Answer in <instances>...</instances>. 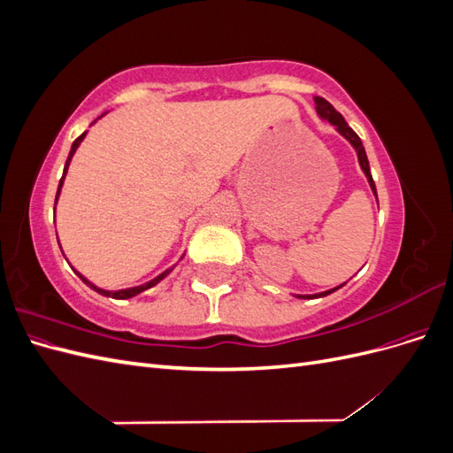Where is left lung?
Here are the masks:
<instances>
[{"mask_svg": "<svg viewBox=\"0 0 453 453\" xmlns=\"http://www.w3.org/2000/svg\"><path fill=\"white\" fill-rule=\"evenodd\" d=\"M315 109H318V113H319V117L321 119H325V120H328L331 122V125H334L336 127V130L344 135V138L355 147V150H357V157H359V164H361V168H363V172H365V175L368 177V183H370V187H372V190H374V195H376V185H374V180H372V173H370V166H368V158H366V153H365V147H363V142H361V138L357 134H355L349 127H348V122L344 120V117H342L336 109L328 104L325 98H319V96H315ZM342 287V285H340ZM340 287H334V289H328V291H325V293H319V295H308V296H300V298H319V296H326V295H331V293H334L336 289H340Z\"/></svg>", "mask_w": 453, "mask_h": 453, "instance_id": "1", "label": "left lung"}]
</instances>
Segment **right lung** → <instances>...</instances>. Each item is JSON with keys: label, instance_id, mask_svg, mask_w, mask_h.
Instances as JSON below:
<instances>
[{"label": "right lung", "instance_id": "obj_1", "mask_svg": "<svg viewBox=\"0 0 453 453\" xmlns=\"http://www.w3.org/2000/svg\"><path fill=\"white\" fill-rule=\"evenodd\" d=\"M87 135V132H83L79 135V138L72 143V150H70V157H67V160H65V166H64V173H62V180H60V185H58V190H57V200H58V195H60V187H62V183H64V177H65V172H67V166H70V160H72V157H73V153H75V149L79 147V143L83 142V138ZM170 270H166L164 273H160L158 278H155V280H150L149 283H145V285H140V287H132V289H122V291H104V289H100V287H96L94 283H90L87 278H83L81 276V273L77 272V276L83 280L90 289H94L96 293H100V295H104V296H111V298H119V300H125V298H132V296H135V295H140V293H143V291H147V289H150V287L153 285H157L164 276H166Z\"/></svg>", "mask_w": 453, "mask_h": 453}]
</instances>
